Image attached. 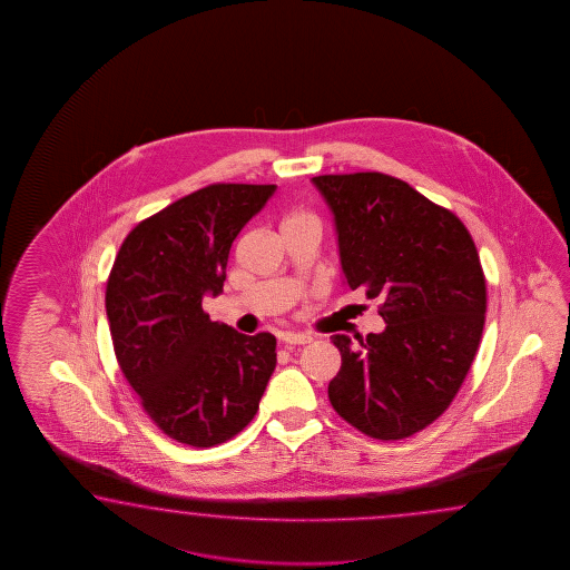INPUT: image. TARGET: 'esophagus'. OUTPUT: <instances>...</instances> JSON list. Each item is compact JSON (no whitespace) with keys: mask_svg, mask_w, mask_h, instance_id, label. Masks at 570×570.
Returning a JSON list of instances; mask_svg holds the SVG:
<instances>
[{"mask_svg":"<svg viewBox=\"0 0 570 570\" xmlns=\"http://www.w3.org/2000/svg\"><path fill=\"white\" fill-rule=\"evenodd\" d=\"M281 340H283V344H287V346H302V344L312 342V336H307V334H293V332H285V334H281Z\"/></svg>","mask_w":570,"mask_h":570,"instance_id":"1","label":"esophagus"}]
</instances>
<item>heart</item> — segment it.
<instances>
[{
    "label": "heart",
    "mask_w": 570,
    "mask_h": 570,
    "mask_svg": "<svg viewBox=\"0 0 570 570\" xmlns=\"http://www.w3.org/2000/svg\"><path fill=\"white\" fill-rule=\"evenodd\" d=\"M293 224H315L314 216L307 212H291L287 218L283 219V228Z\"/></svg>",
    "instance_id": "obj_1"
}]
</instances>
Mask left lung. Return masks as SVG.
I'll return each mask as SVG.
<instances>
[{"instance_id": "1", "label": "left lung", "mask_w": 570, "mask_h": 570, "mask_svg": "<svg viewBox=\"0 0 570 570\" xmlns=\"http://www.w3.org/2000/svg\"><path fill=\"white\" fill-rule=\"evenodd\" d=\"M334 214L351 289L379 299L381 334L332 336V407L376 440H401L449 410L483 336L487 287L473 238L446 207L383 173L312 179Z\"/></svg>"}]
</instances>
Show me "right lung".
I'll list each match as a JSON object with an SVG mask.
<instances>
[{"instance_id":"1","label":"right lung","mask_w":570,"mask_h":570,"mask_svg":"<svg viewBox=\"0 0 570 570\" xmlns=\"http://www.w3.org/2000/svg\"><path fill=\"white\" fill-rule=\"evenodd\" d=\"M275 185L216 183L142 219L121 243L106 312L121 373L167 436L209 449L243 432L277 364V340L246 336L204 312L232 243Z\"/></svg>"}]
</instances>
